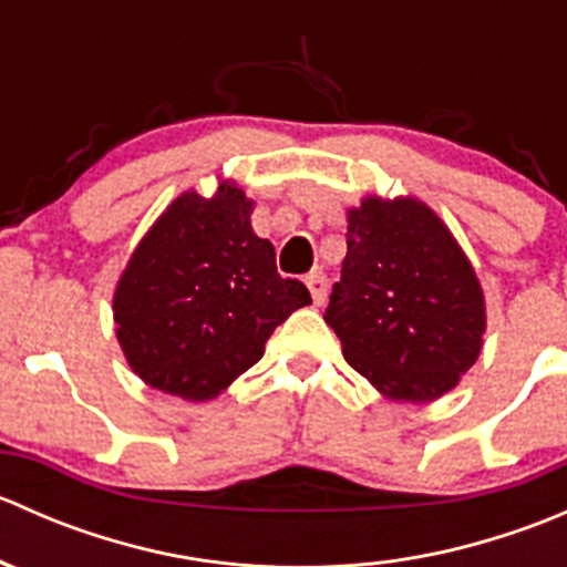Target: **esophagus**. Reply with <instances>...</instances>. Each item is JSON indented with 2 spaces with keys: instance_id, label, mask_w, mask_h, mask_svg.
<instances>
[{
  "instance_id": "34e87169",
  "label": "esophagus",
  "mask_w": 567,
  "mask_h": 567,
  "mask_svg": "<svg viewBox=\"0 0 567 567\" xmlns=\"http://www.w3.org/2000/svg\"><path fill=\"white\" fill-rule=\"evenodd\" d=\"M307 288H310V296H312V301H316V305L320 307L326 301V277H323V271H310L307 274Z\"/></svg>"
}]
</instances>
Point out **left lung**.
I'll use <instances>...</instances> for the list:
<instances>
[{
    "instance_id": "left-lung-1",
    "label": "left lung",
    "mask_w": 567,
    "mask_h": 567,
    "mask_svg": "<svg viewBox=\"0 0 567 567\" xmlns=\"http://www.w3.org/2000/svg\"><path fill=\"white\" fill-rule=\"evenodd\" d=\"M346 219L342 279L323 320L384 398L439 400L483 351L485 296L472 260L416 197L368 194Z\"/></svg>"
}]
</instances>
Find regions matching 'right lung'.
<instances>
[{
    "label": "right lung",
    "instance_id": "add662e5",
    "mask_svg": "<svg viewBox=\"0 0 567 567\" xmlns=\"http://www.w3.org/2000/svg\"><path fill=\"white\" fill-rule=\"evenodd\" d=\"M255 199L236 181L210 197L177 194L131 251L112 299L128 368L158 392L214 400L266 351L290 312L312 305L277 274L274 244L251 230Z\"/></svg>",
    "mask_w": 567,
    "mask_h": 567
}]
</instances>
